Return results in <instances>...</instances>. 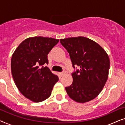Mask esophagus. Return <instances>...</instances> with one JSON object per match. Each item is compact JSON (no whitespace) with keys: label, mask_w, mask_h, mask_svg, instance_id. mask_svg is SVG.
Here are the masks:
<instances>
[{"label":"esophagus","mask_w":125,"mask_h":125,"mask_svg":"<svg viewBox=\"0 0 125 125\" xmlns=\"http://www.w3.org/2000/svg\"><path fill=\"white\" fill-rule=\"evenodd\" d=\"M65 74V72H61V73H60V75L61 76H62L63 75H64Z\"/></svg>","instance_id":"34e87169"}]
</instances>
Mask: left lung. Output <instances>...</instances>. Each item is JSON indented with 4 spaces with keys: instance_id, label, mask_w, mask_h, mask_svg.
Returning <instances> with one entry per match:
<instances>
[{
    "instance_id": "obj_1",
    "label": "left lung",
    "mask_w": 125,
    "mask_h": 125,
    "mask_svg": "<svg viewBox=\"0 0 125 125\" xmlns=\"http://www.w3.org/2000/svg\"><path fill=\"white\" fill-rule=\"evenodd\" d=\"M69 53L73 68V83L65 87L70 98L79 103L93 100L105 86L108 78L110 60L105 50L94 41L85 37L60 39Z\"/></svg>"
}]
</instances>
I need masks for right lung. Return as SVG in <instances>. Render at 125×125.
<instances>
[{
    "label": "right lung",
    "instance_id": "obj_1",
    "mask_svg": "<svg viewBox=\"0 0 125 125\" xmlns=\"http://www.w3.org/2000/svg\"><path fill=\"white\" fill-rule=\"evenodd\" d=\"M59 42V39L42 36L30 37L18 46L11 58L13 80L22 94L32 101H43L51 94L59 81L51 72L48 54Z\"/></svg>",
    "mask_w": 125,
    "mask_h": 125
}]
</instances>
